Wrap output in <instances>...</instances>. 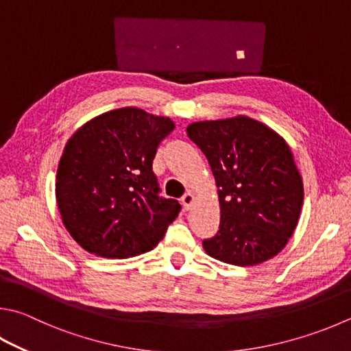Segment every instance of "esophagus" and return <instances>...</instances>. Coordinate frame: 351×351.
<instances>
[{"mask_svg":"<svg viewBox=\"0 0 351 351\" xmlns=\"http://www.w3.org/2000/svg\"><path fill=\"white\" fill-rule=\"evenodd\" d=\"M193 202H195V195L192 192H187L186 195L182 196V206H184V208H186V210L192 208Z\"/></svg>","mask_w":351,"mask_h":351,"instance_id":"obj_1","label":"esophagus"}]
</instances>
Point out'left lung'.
<instances>
[{
    "label": "left lung",
    "mask_w": 351,
    "mask_h": 351,
    "mask_svg": "<svg viewBox=\"0 0 351 351\" xmlns=\"http://www.w3.org/2000/svg\"><path fill=\"white\" fill-rule=\"evenodd\" d=\"M187 135L206 155L218 187L219 230L202 242L204 250L239 267L276 256L295 232L304 202L290 145L244 114L197 121Z\"/></svg>",
    "instance_id": "obj_1"
}]
</instances>
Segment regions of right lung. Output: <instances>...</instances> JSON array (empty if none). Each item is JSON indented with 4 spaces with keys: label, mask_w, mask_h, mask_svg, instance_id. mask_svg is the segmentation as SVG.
I'll return each instance as SVG.
<instances>
[{
    "label": "right lung",
    "mask_w": 351,
    "mask_h": 351,
    "mask_svg": "<svg viewBox=\"0 0 351 351\" xmlns=\"http://www.w3.org/2000/svg\"><path fill=\"white\" fill-rule=\"evenodd\" d=\"M173 129L167 117L123 107L87 121L70 136L55 195L62 224L84 250L124 259L164 238L181 206L159 197L152 162Z\"/></svg>",
    "instance_id": "right-lung-1"
}]
</instances>
